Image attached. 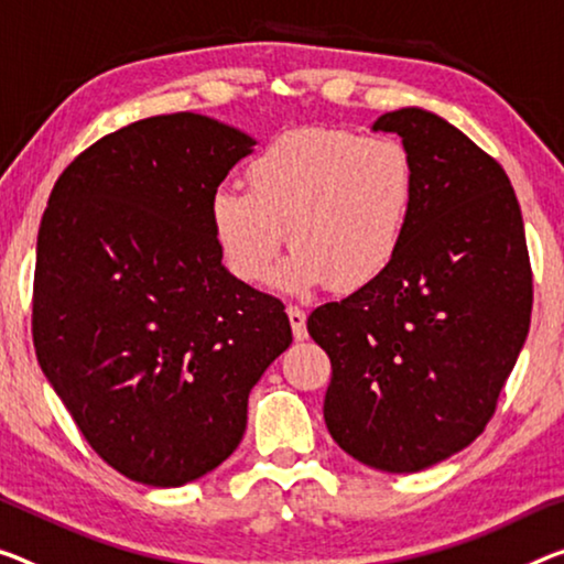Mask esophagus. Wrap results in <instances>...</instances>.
I'll use <instances>...</instances> for the list:
<instances>
[{"mask_svg": "<svg viewBox=\"0 0 564 564\" xmlns=\"http://www.w3.org/2000/svg\"><path fill=\"white\" fill-rule=\"evenodd\" d=\"M288 317H290L294 340H305V337H307V315H305V310H300L297 305H290L288 307Z\"/></svg>", "mask_w": 564, "mask_h": 564, "instance_id": "1", "label": "esophagus"}]
</instances>
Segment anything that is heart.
Here are the masks:
<instances>
[{"label": "heart", "mask_w": 564, "mask_h": 564, "mask_svg": "<svg viewBox=\"0 0 564 564\" xmlns=\"http://www.w3.org/2000/svg\"><path fill=\"white\" fill-rule=\"evenodd\" d=\"M247 192L212 198V229L241 282L267 280L284 245L294 254L276 272L288 292L327 284L358 292L380 280L409 234L419 163L401 138L302 128L276 135L247 166Z\"/></svg>", "instance_id": "b5f03b06"}]
</instances>
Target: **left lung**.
<instances>
[{
    "label": "left lung",
    "mask_w": 564,
    "mask_h": 564,
    "mask_svg": "<svg viewBox=\"0 0 564 564\" xmlns=\"http://www.w3.org/2000/svg\"><path fill=\"white\" fill-rule=\"evenodd\" d=\"M419 163L401 252L380 280L312 310L333 378L325 423L372 469L413 474L487 429L530 333L532 267L509 176L421 108L380 116Z\"/></svg>",
    "instance_id": "obj_1"
}]
</instances>
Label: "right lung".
Here are the masks:
<instances>
[{"instance_id": "right-lung-1", "label": "right lung", "mask_w": 564, "mask_h": 564, "mask_svg": "<svg viewBox=\"0 0 564 564\" xmlns=\"http://www.w3.org/2000/svg\"><path fill=\"white\" fill-rule=\"evenodd\" d=\"M247 133L173 112L102 135L59 173L37 234L40 368L102 462L149 487L216 469L290 348L280 300L231 276L212 198Z\"/></svg>"}]
</instances>
